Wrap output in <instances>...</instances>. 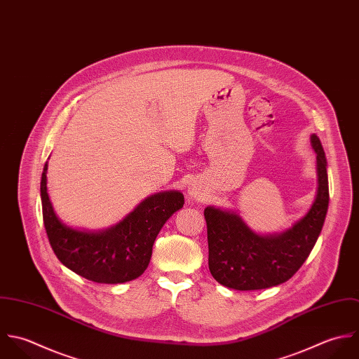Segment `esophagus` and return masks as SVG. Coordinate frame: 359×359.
I'll use <instances>...</instances> for the list:
<instances>
[{"instance_id":"34e87169","label":"esophagus","mask_w":359,"mask_h":359,"mask_svg":"<svg viewBox=\"0 0 359 359\" xmlns=\"http://www.w3.org/2000/svg\"><path fill=\"white\" fill-rule=\"evenodd\" d=\"M189 196H190V198H198V197H200V193H198L196 189H190V190H189Z\"/></svg>"}]
</instances>
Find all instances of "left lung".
<instances>
[{
    "instance_id": "8db88e82",
    "label": "left lung",
    "mask_w": 359,
    "mask_h": 359,
    "mask_svg": "<svg viewBox=\"0 0 359 359\" xmlns=\"http://www.w3.org/2000/svg\"><path fill=\"white\" fill-rule=\"evenodd\" d=\"M318 163V194L309 212L276 236L254 233L240 216L207 207L208 265L217 283L234 290H261L287 282L309 257L329 207L327 162L316 135L311 136Z\"/></svg>"
}]
</instances>
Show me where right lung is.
Here are the masks:
<instances>
[{"instance_id": "add662e5", "label": "right lung", "mask_w": 359, "mask_h": 359, "mask_svg": "<svg viewBox=\"0 0 359 359\" xmlns=\"http://www.w3.org/2000/svg\"><path fill=\"white\" fill-rule=\"evenodd\" d=\"M47 163L40 193L43 220L57 258L79 276L105 285L130 282L147 269L154 241L165 222L184 204L179 191L148 197L116 226L100 231H79L65 226L54 212L47 193Z\"/></svg>"}]
</instances>
